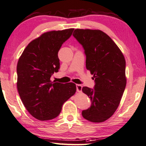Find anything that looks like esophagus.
Returning a JSON list of instances; mask_svg holds the SVG:
<instances>
[{
  "label": "esophagus",
  "mask_w": 146,
  "mask_h": 146,
  "mask_svg": "<svg viewBox=\"0 0 146 146\" xmlns=\"http://www.w3.org/2000/svg\"><path fill=\"white\" fill-rule=\"evenodd\" d=\"M82 90V86L80 84H76V90L78 92H81Z\"/></svg>",
  "instance_id": "1"
}]
</instances>
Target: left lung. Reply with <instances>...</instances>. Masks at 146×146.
<instances>
[{
  "mask_svg": "<svg viewBox=\"0 0 146 146\" xmlns=\"http://www.w3.org/2000/svg\"><path fill=\"white\" fill-rule=\"evenodd\" d=\"M73 36L83 47L86 68L95 79L94 89L82 88L92 102L90 107L82 111V116L90 122H104L116 111L125 90V59L115 42L102 31L76 29Z\"/></svg>",
  "mask_w": 146,
  "mask_h": 146,
  "instance_id": "left-lung-1",
  "label": "left lung"
}]
</instances>
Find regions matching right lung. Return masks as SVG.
Instances as JSON below:
<instances>
[{
	"label": "right lung",
	"instance_id": "1",
	"mask_svg": "<svg viewBox=\"0 0 146 146\" xmlns=\"http://www.w3.org/2000/svg\"><path fill=\"white\" fill-rule=\"evenodd\" d=\"M74 29L44 33L28 44L17 64V88L23 104L39 120H48L60 114L62 105L76 91L74 83L50 81L58 72V52Z\"/></svg>",
	"mask_w": 146,
	"mask_h": 146
}]
</instances>
